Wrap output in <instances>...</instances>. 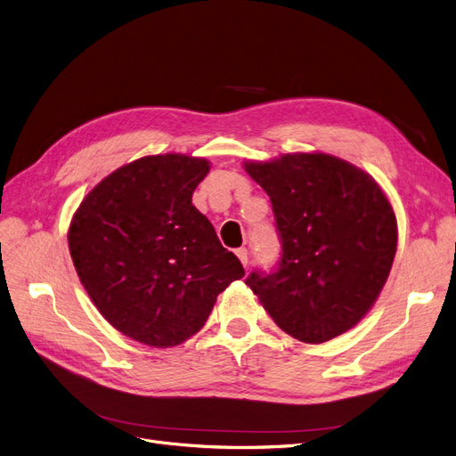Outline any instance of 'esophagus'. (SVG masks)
Wrapping results in <instances>:
<instances>
[{
  "mask_svg": "<svg viewBox=\"0 0 456 456\" xmlns=\"http://www.w3.org/2000/svg\"><path fill=\"white\" fill-rule=\"evenodd\" d=\"M234 254H237V257L240 259V263H242L244 268H246V265H248V249H246V248H239L237 251H234Z\"/></svg>",
  "mask_w": 456,
  "mask_h": 456,
  "instance_id": "obj_1",
  "label": "esophagus"
}]
</instances>
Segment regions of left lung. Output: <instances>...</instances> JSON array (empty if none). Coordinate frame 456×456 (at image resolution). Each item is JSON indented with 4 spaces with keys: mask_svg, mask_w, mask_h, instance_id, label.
Masks as SVG:
<instances>
[{
    "mask_svg": "<svg viewBox=\"0 0 456 456\" xmlns=\"http://www.w3.org/2000/svg\"><path fill=\"white\" fill-rule=\"evenodd\" d=\"M271 197L281 259L246 285L274 323L305 344L355 327L389 278L398 227L389 199L362 168L323 151L246 161Z\"/></svg>",
    "mask_w": 456,
    "mask_h": 456,
    "instance_id": "left-lung-1",
    "label": "left lung"
}]
</instances>
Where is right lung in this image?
Masks as SVG:
<instances>
[{"label":"right lung","instance_id":"right-lung-1","mask_svg":"<svg viewBox=\"0 0 456 456\" xmlns=\"http://www.w3.org/2000/svg\"><path fill=\"white\" fill-rule=\"evenodd\" d=\"M210 161L159 154L116 168L82 199L67 242L84 289L131 340L175 347L202 329L244 268L191 195Z\"/></svg>","mask_w":456,"mask_h":456}]
</instances>
